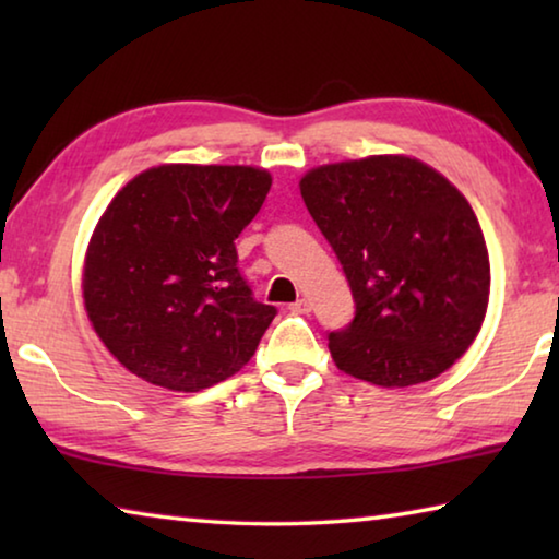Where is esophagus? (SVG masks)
<instances>
[{
    "mask_svg": "<svg viewBox=\"0 0 559 559\" xmlns=\"http://www.w3.org/2000/svg\"><path fill=\"white\" fill-rule=\"evenodd\" d=\"M290 313H296V316H308L310 313V302L306 300V298H300V300H296L290 306Z\"/></svg>",
    "mask_w": 559,
    "mask_h": 559,
    "instance_id": "esophagus-1",
    "label": "esophagus"
}]
</instances>
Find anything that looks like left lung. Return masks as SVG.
<instances>
[{"instance_id":"1","label":"left lung","mask_w":559,"mask_h":559,"mask_svg":"<svg viewBox=\"0 0 559 559\" xmlns=\"http://www.w3.org/2000/svg\"><path fill=\"white\" fill-rule=\"evenodd\" d=\"M300 194L355 298L353 323L328 335L340 370L380 386L447 372L476 340L490 293L486 239L466 197L404 155L316 167Z\"/></svg>"}]
</instances>
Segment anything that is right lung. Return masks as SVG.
Instances as JSON below:
<instances>
[{
    "instance_id": "right-lung-1",
    "label": "right lung",
    "mask_w": 559,
    "mask_h": 559,
    "mask_svg": "<svg viewBox=\"0 0 559 559\" xmlns=\"http://www.w3.org/2000/svg\"><path fill=\"white\" fill-rule=\"evenodd\" d=\"M269 189L259 167L159 165L112 197L86 251L83 302L126 370L200 392L253 357L276 308L253 298L234 241Z\"/></svg>"
}]
</instances>
